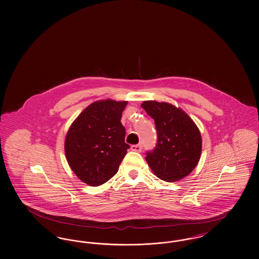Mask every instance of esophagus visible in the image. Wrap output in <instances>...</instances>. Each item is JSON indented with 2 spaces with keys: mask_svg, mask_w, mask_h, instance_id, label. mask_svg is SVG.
Returning <instances> with one entry per match:
<instances>
[{
  "mask_svg": "<svg viewBox=\"0 0 259 259\" xmlns=\"http://www.w3.org/2000/svg\"><path fill=\"white\" fill-rule=\"evenodd\" d=\"M131 149H132L133 151L140 152V151L142 150V145H133V146L131 147Z\"/></svg>",
  "mask_w": 259,
  "mask_h": 259,
  "instance_id": "esophagus-1",
  "label": "esophagus"
}]
</instances>
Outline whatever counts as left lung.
I'll return each instance as SVG.
<instances>
[{"label": "left lung", "instance_id": "1", "mask_svg": "<svg viewBox=\"0 0 259 259\" xmlns=\"http://www.w3.org/2000/svg\"><path fill=\"white\" fill-rule=\"evenodd\" d=\"M142 107L154 119L157 132L155 148L147 151L146 160L162 181L177 182L196 167L202 139L196 124L181 109L168 103L146 101Z\"/></svg>", "mask_w": 259, "mask_h": 259}]
</instances>
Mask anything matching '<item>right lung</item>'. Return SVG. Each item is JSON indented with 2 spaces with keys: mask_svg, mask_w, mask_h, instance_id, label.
I'll return each mask as SVG.
<instances>
[{
  "mask_svg": "<svg viewBox=\"0 0 259 259\" xmlns=\"http://www.w3.org/2000/svg\"><path fill=\"white\" fill-rule=\"evenodd\" d=\"M126 101L92 103L71 125L65 140L68 163L80 181L103 185L117 172L130 148L120 122Z\"/></svg>",
  "mask_w": 259,
  "mask_h": 259,
  "instance_id": "1",
  "label": "right lung"
}]
</instances>
